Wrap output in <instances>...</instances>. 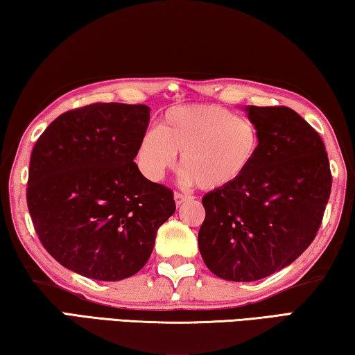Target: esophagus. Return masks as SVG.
<instances>
[{"label":"esophagus","mask_w":355,"mask_h":355,"mask_svg":"<svg viewBox=\"0 0 355 355\" xmlns=\"http://www.w3.org/2000/svg\"><path fill=\"white\" fill-rule=\"evenodd\" d=\"M173 199H175L177 207H180L186 199H188V197H186L184 194H182V192H175V194H173Z\"/></svg>","instance_id":"esophagus-1"}]
</instances>
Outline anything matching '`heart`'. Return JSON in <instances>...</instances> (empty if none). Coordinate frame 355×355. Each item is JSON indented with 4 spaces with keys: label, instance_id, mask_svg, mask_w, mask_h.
Segmentation results:
<instances>
[{
    "label": "heart",
    "instance_id": "heart-1",
    "mask_svg": "<svg viewBox=\"0 0 355 355\" xmlns=\"http://www.w3.org/2000/svg\"><path fill=\"white\" fill-rule=\"evenodd\" d=\"M261 144V130L249 117L220 105H182L169 107L158 128L144 131L136 159L144 175L156 182L175 167L180 153L183 184L219 191L248 175Z\"/></svg>",
    "mask_w": 355,
    "mask_h": 355
}]
</instances>
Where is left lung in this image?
<instances>
[{
	"instance_id": "8db88e82",
	"label": "left lung",
	"mask_w": 355,
	"mask_h": 355,
	"mask_svg": "<svg viewBox=\"0 0 355 355\" xmlns=\"http://www.w3.org/2000/svg\"><path fill=\"white\" fill-rule=\"evenodd\" d=\"M263 144L248 175L203 196L199 249L209 271L232 282L268 277L313 241L332 173L321 136L286 106H248Z\"/></svg>"
}]
</instances>
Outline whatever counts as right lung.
<instances>
[{"label":"right lung","instance_id":"obj_1","mask_svg":"<svg viewBox=\"0 0 355 355\" xmlns=\"http://www.w3.org/2000/svg\"><path fill=\"white\" fill-rule=\"evenodd\" d=\"M148 120L146 105L92 103L61 114L35 142L28 209L42 245L70 271L131 277L175 211L173 192L133 161Z\"/></svg>","mask_w":355,"mask_h":355}]
</instances>
